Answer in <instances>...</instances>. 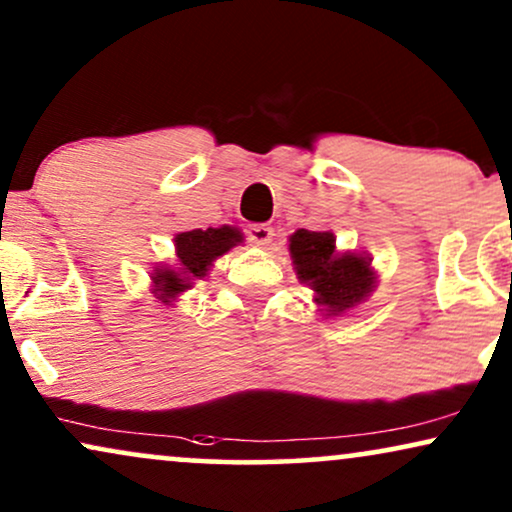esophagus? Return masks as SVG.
Segmentation results:
<instances>
[{
  "mask_svg": "<svg viewBox=\"0 0 512 512\" xmlns=\"http://www.w3.org/2000/svg\"><path fill=\"white\" fill-rule=\"evenodd\" d=\"M245 236H248V241L252 245H267L271 243V238H274V231H271L269 224H250L248 229H245Z\"/></svg>",
  "mask_w": 512,
  "mask_h": 512,
  "instance_id": "1",
  "label": "esophagus"
}]
</instances>
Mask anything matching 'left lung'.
Returning a JSON list of instances; mask_svg holds the SVG:
<instances>
[{
  "mask_svg": "<svg viewBox=\"0 0 512 512\" xmlns=\"http://www.w3.org/2000/svg\"><path fill=\"white\" fill-rule=\"evenodd\" d=\"M290 257L297 278L312 286L316 302L326 307L328 316L354 307L373 290L375 276L366 257L354 252L338 255L328 231H295L290 236Z\"/></svg>",
  "mask_w": 512,
  "mask_h": 512,
  "instance_id": "1",
  "label": "left lung"
}]
</instances>
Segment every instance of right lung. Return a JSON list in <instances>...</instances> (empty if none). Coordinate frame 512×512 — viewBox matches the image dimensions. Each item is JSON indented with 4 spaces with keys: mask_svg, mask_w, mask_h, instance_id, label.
Here are the masks:
<instances>
[{
    "mask_svg": "<svg viewBox=\"0 0 512 512\" xmlns=\"http://www.w3.org/2000/svg\"><path fill=\"white\" fill-rule=\"evenodd\" d=\"M243 236L241 231L231 229V226H222V229H193L184 231L177 236V257L181 264V271L174 269H158L153 276L155 293L160 295V300L170 302L181 290L191 288V278H203L205 271L219 255H224L226 250L234 248L236 243H241Z\"/></svg>",
    "mask_w": 512,
    "mask_h": 512,
    "instance_id": "right-lung-1",
    "label": "right lung"
}]
</instances>
